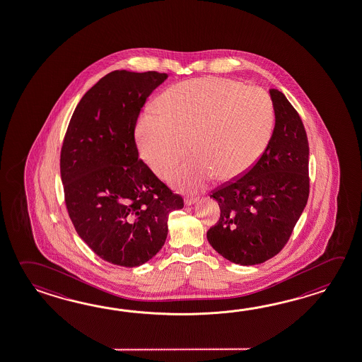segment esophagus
<instances>
[{
	"instance_id": "obj_1",
	"label": "esophagus",
	"mask_w": 362,
	"mask_h": 362,
	"mask_svg": "<svg viewBox=\"0 0 362 362\" xmlns=\"http://www.w3.org/2000/svg\"><path fill=\"white\" fill-rule=\"evenodd\" d=\"M197 201V197H194V196H187L185 199V204L187 206H191L194 204Z\"/></svg>"
}]
</instances>
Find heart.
I'll return each mask as SVG.
<instances>
[{"mask_svg": "<svg viewBox=\"0 0 362 362\" xmlns=\"http://www.w3.org/2000/svg\"><path fill=\"white\" fill-rule=\"evenodd\" d=\"M161 109L150 107L139 117V151L152 170L165 177L191 146L193 155L170 175L185 189L201 188L212 175L224 182L243 175L273 134L270 95L232 79L179 83L161 97Z\"/></svg>", "mask_w": 362, "mask_h": 362, "instance_id": "b5f03b06", "label": "heart"}]
</instances>
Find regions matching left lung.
Masks as SVG:
<instances>
[{"mask_svg": "<svg viewBox=\"0 0 362 362\" xmlns=\"http://www.w3.org/2000/svg\"><path fill=\"white\" fill-rule=\"evenodd\" d=\"M275 127L267 150L242 175L211 192L220 218L207 232L212 248L238 265L272 259L291 238L310 193L308 141L298 112L270 89Z\"/></svg>", "mask_w": 362, "mask_h": 362, "instance_id": "left-lung-1", "label": "left lung"}]
</instances>
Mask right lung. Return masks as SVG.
<instances>
[{
    "label": "right lung",
    "mask_w": 362,
    "mask_h": 362,
    "mask_svg": "<svg viewBox=\"0 0 362 362\" xmlns=\"http://www.w3.org/2000/svg\"><path fill=\"white\" fill-rule=\"evenodd\" d=\"M165 73L115 70L76 105L60 155L69 218L93 252L112 265L136 267L164 246L168 218L185 207L139 158L134 130Z\"/></svg>",
    "instance_id": "obj_1"
}]
</instances>
